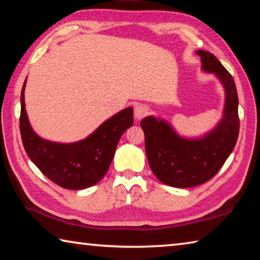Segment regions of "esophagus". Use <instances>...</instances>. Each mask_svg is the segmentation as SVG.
<instances>
[{
    "label": "esophagus",
    "instance_id": "esophagus-1",
    "mask_svg": "<svg viewBox=\"0 0 260 260\" xmlns=\"http://www.w3.org/2000/svg\"><path fill=\"white\" fill-rule=\"evenodd\" d=\"M148 112H149V109H148L147 105H144V104L136 105L135 109H134V116H135L136 119H139V120L146 117Z\"/></svg>",
    "mask_w": 260,
    "mask_h": 260
}]
</instances>
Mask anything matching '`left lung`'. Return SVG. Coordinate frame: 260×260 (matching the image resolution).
<instances>
[{
  "label": "left lung",
  "instance_id": "1",
  "mask_svg": "<svg viewBox=\"0 0 260 260\" xmlns=\"http://www.w3.org/2000/svg\"><path fill=\"white\" fill-rule=\"evenodd\" d=\"M196 54L201 56L202 70L214 73L225 88V108L219 124L202 138L186 139L162 119L149 116L141 121L152 173L171 187L190 188L212 179L239 138V98L234 79L211 52L197 50Z\"/></svg>",
  "mask_w": 260,
  "mask_h": 260
}]
</instances>
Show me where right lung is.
<instances>
[{"label":"right lung","mask_w":260,"mask_h":260,"mask_svg":"<svg viewBox=\"0 0 260 260\" xmlns=\"http://www.w3.org/2000/svg\"><path fill=\"white\" fill-rule=\"evenodd\" d=\"M25 85L26 80L20 95L19 126L29 159L59 187L79 190L94 186L108 172L122 133L133 125V109L121 110L78 142H50L40 138L29 125L25 109Z\"/></svg>","instance_id":"1"}]
</instances>
